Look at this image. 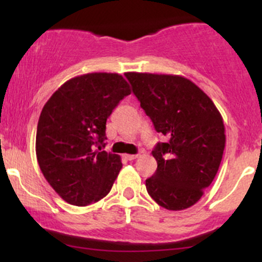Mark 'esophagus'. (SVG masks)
I'll return each mask as SVG.
<instances>
[{
    "label": "esophagus",
    "mask_w": 262,
    "mask_h": 262,
    "mask_svg": "<svg viewBox=\"0 0 262 262\" xmlns=\"http://www.w3.org/2000/svg\"><path fill=\"white\" fill-rule=\"evenodd\" d=\"M139 154H125L124 158L127 159V160H134V159H137Z\"/></svg>",
    "instance_id": "esophagus-1"
}]
</instances>
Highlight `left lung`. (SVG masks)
<instances>
[{
  "instance_id": "left-lung-1",
  "label": "left lung",
  "mask_w": 262,
  "mask_h": 262,
  "mask_svg": "<svg viewBox=\"0 0 262 262\" xmlns=\"http://www.w3.org/2000/svg\"><path fill=\"white\" fill-rule=\"evenodd\" d=\"M155 130L169 138L151 154L158 169L145 181L159 206L182 210L197 203L217 175L225 146L221 113L191 80L179 75L125 74Z\"/></svg>"
}]
</instances>
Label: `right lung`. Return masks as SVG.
I'll list each match as a JSON object with an SVG mask.
<instances>
[{
    "label": "right lung",
    "instance_id": "1",
    "mask_svg": "<svg viewBox=\"0 0 262 262\" xmlns=\"http://www.w3.org/2000/svg\"><path fill=\"white\" fill-rule=\"evenodd\" d=\"M130 92L122 75L92 73L66 81L44 104L35 152L45 180L65 202L83 207L110 193L122 161L102 150L106 122Z\"/></svg>",
    "mask_w": 262,
    "mask_h": 262
}]
</instances>
